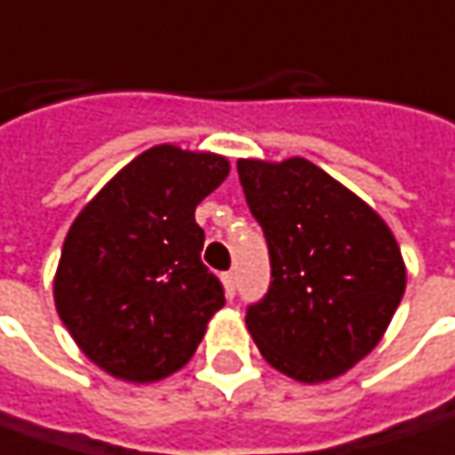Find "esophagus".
Here are the masks:
<instances>
[{"instance_id":"1","label":"esophagus","mask_w":455,"mask_h":455,"mask_svg":"<svg viewBox=\"0 0 455 455\" xmlns=\"http://www.w3.org/2000/svg\"><path fill=\"white\" fill-rule=\"evenodd\" d=\"M221 282H224V291H227V297L231 299V297L236 294V275H234V272H227V275H221Z\"/></svg>"}]
</instances>
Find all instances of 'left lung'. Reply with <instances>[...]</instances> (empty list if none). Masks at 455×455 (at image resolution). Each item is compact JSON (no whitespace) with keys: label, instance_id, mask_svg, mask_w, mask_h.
I'll return each mask as SVG.
<instances>
[{"label":"left lung","instance_id":"8db88e82","mask_svg":"<svg viewBox=\"0 0 455 455\" xmlns=\"http://www.w3.org/2000/svg\"><path fill=\"white\" fill-rule=\"evenodd\" d=\"M236 168L275 276L246 330L291 380H332L375 350L398 309V242L370 204L307 158H239Z\"/></svg>","mask_w":455,"mask_h":455}]
</instances>
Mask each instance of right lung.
Returning a JSON list of instances; mask_svg holds the SVG:
<instances>
[{"label":"right lung","mask_w":455,"mask_h":455,"mask_svg":"<svg viewBox=\"0 0 455 455\" xmlns=\"http://www.w3.org/2000/svg\"><path fill=\"white\" fill-rule=\"evenodd\" d=\"M212 150L161 143L135 156L75 216L52 294L90 363L125 383H156L196 353L224 307L204 267L196 206L227 180Z\"/></svg>","instance_id":"right-lung-1"}]
</instances>
